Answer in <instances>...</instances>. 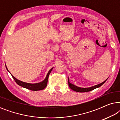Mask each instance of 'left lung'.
Returning a JSON list of instances; mask_svg holds the SVG:
<instances>
[{
    "label": "left lung",
    "instance_id": "8db88e82",
    "mask_svg": "<svg viewBox=\"0 0 120 120\" xmlns=\"http://www.w3.org/2000/svg\"><path fill=\"white\" fill-rule=\"evenodd\" d=\"M107 79H106L104 82H103L99 83V84L95 85V86L90 87H87V88H82V87H80L75 86V85L70 83L69 82V79L68 78V85L70 88H71V89L72 90H73V91L78 92H86L92 91V90H93L94 89H96L97 88H98L99 87H101V85H103L105 82V81L107 80Z\"/></svg>",
    "mask_w": 120,
    "mask_h": 120
}]
</instances>
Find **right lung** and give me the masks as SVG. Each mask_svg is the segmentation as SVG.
<instances>
[{"instance_id": "1", "label": "right lung", "mask_w": 120, "mask_h": 120, "mask_svg": "<svg viewBox=\"0 0 120 120\" xmlns=\"http://www.w3.org/2000/svg\"><path fill=\"white\" fill-rule=\"evenodd\" d=\"M5 66H6V69H7L8 71L9 72V71L7 67H6V65H5ZM52 69H53V68H51L50 70H49L48 73H47V74L46 75V76L45 79L43 80V81L41 82H40L36 83H30L25 82L21 81H20V80H18L16 78H15V77L13 76V75L11 74L10 72L9 73L11 74V75H12L13 79L15 80V81L17 83L18 85H19V86H22L24 88H27V89L32 90V91H39V90H42L44 89V88L46 87L47 84V81H48L49 76V75H50Z\"/></svg>"}]
</instances>
